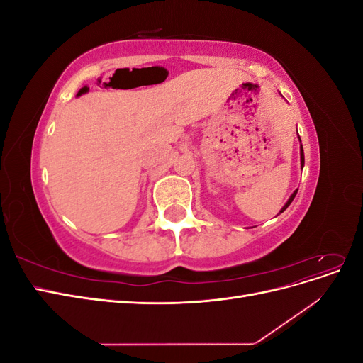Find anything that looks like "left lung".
<instances>
[{
    "label": "left lung",
    "instance_id": "8db88e82",
    "mask_svg": "<svg viewBox=\"0 0 363 363\" xmlns=\"http://www.w3.org/2000/svg\"><path fill=\"white\" fill-rule=\"evenodd\" d=\"M300 155H301V167H304V152H303V147H301V152H300ZM296 192H298V189H296V191H295V192H294V194L291 195V199L288 200V203H286V204H284V206H283V208H281V211H280V212H283V211H286V208H288V206H289V204L292 203V200L295 199V195H296Z\"/></svg>",
    "mask_w": 363,
    "mask_h": 363
}]
</instances>
